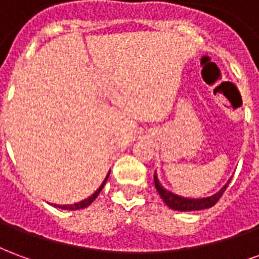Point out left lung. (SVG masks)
Here are the masks:
<instances>
[{
    "instance_id": "obj_1",
    "label": "left lung",
    "mask_w": 259,
    "mask_h": 259,
    "mask_svg": "<svg viewBox=\"0 0 259 259\" xmlns=\"http://www.w3.org/2000/svg\"><path fill=\"white\" fill-rule=\"evenodd\" d=\"M154 183H155V189H157L158 194L161 195V198L163 200V202H165L170 209H175V211L180 212H189L208 209V208H211V206L215 205L218 201H219V198L222 197L225 190L228 189L229 183H230V179H229L228 183L223 186L221 190L217 191L215 194L209 195V197H202V198H191V197H183V195L175 194L174 191L165 189V187L159 183L157 172L154 174Z\"/></svg>"
}]
</instances>
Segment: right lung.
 <instances>
[{
    "mask_svg": "<svg viewBox=\"0 0 259 259\" xmlns=\"http://www.w3.org/2000/svg\"><path fill=\"white\" fill-rule=\"evenodd\" d=\"M109 174H111V170L108 172V175L105 176V179H104V182L101 183V186H100V187H98V189H97V190L94 191V193H93L90 197H89V198H85V200L80 201V202L69 204V205H58V204H54V206H57V208H61V209H68V211H76V209H83V208H87V206L90 205L93 201L96 200L97 195L100 194V191L102 190V187H104V186H105V183H107L108 178H109Z\"/></svg>",
    "mask_w": 259,
    "mask_h": 259,
    "instance_id": "1",
    "label": "right lung"
}]
</instances>
